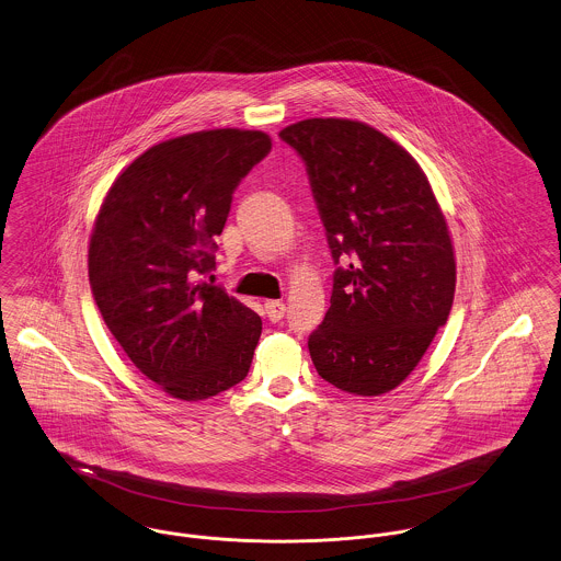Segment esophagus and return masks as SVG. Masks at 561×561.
<instances>
[{"mask_svg": "<svg viewBox=\"0 0 561 561\" xmlns=\"http://www.w3.org/2000/svg\"><path fill=\"white\" fill-rule=\"evenodd\" d=\"M285 311H287V307H285V302H280V300H267L265 302V316L270 318V321H280L285 318Z\"/></svg>", "mask_w": 561, "mask_h": 561, "instance_id": "1", "label": "esophagus"}]
</instances>
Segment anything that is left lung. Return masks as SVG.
Masks as SVG:
<instances>
[{
	"label": "left lung",
	"mask_w": 561,
	"mask_h": 561,
	"mask_svg": "<svg viewBox=\"0 0 561 561\" xmlns=\"http://www.w3.org/2000/svg\"><path fill=\"white\" fill-rule=\"evenodd\" d=\"M278 136L307 165L336 265L330 309L309 336L313 365L345 393H389L454 305L445 216L414 158L365 123L309 118Z\"/></svg>",
	"instance_id": "1"
}]
</instances>
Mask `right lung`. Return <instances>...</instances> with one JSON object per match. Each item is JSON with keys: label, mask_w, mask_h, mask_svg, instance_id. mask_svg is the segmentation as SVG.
Here are the masks:
<instances>
[{"label": "right lung", "mask_w": 561, "mask_h": 561, "mask_svg": "<svg viewBox=\"0 0 561 561\" xmlns=\"http://www.w3.org/2000/svg\"><path fill=\"white\" fill-rule=\"evenodd\" d=\"M270 149L267 134L243 129L160 142L118 174L94 220L88 278L99 313L176 400H207L248 376L261 318L198 276L216 270L233 192Z\"/></svg>", "instance_id": "right-lung-1"}]
</instances>
